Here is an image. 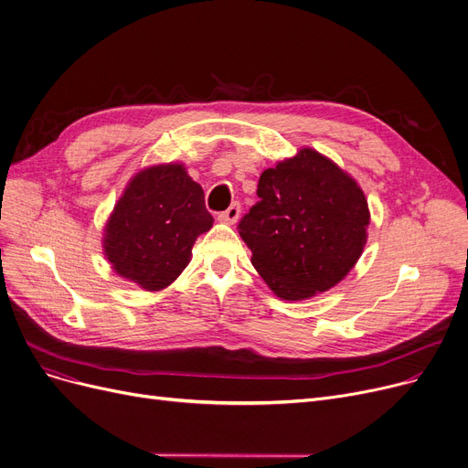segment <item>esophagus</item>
<instances>
[{"mask_svg": "<svg viewBox=\"0 0 468 468\" xmlns=\"http://www.w3.org/2000/svg\"><path fill=\"white\" fill-rule=\"evenodd\" d=\"M239 216H240V207H239V203H233L226 212H219L218 219L221 221V224H229V226H233V224H237Z\"/></svg>", "mask_w": 468, "mask_h": 468, "instance_id": "obj_1", "label": "esophagus"}]
</instances>
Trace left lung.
Wrapping results in <instances>:
<instances>
[{
    "label": "left lung",
    "mask_w": 468,
    "mask_h": 468,
    "mask_svg": "<svg viewBox=\"0 0 468 468\" xmlns=\"http://www.w3.org/2000/svg\"><path fill=\"white\" fill-rule=\"evenodd\" d=\"M260 201L239 235L252 265L286 302L309 300L349 275L364 252L370 208L356 180L313 147L265 168Z\"/></svg>",
    "instance_id": "left-lung-1"
}]
</instances>
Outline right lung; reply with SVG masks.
Instances as JSON below:
<instances>
[{
	"mask_svg": "<svg viewBox=\"0 0 468 468\" xmlns=\"http://www.w3.org/2000/svg\"><path fill=\"white\" fill-rule=\"evenodd\" d=\"M212 224L203 187L182 163L147 166L129 180L106 221L104 256L119 277L159 292L180 277L197 237Z\"/></svg>",
	"mask_w": 468,
	"mask_h": 468,
	"instance_id": "right-lung-1",
	"label": "right lung"
}]
</instances>
